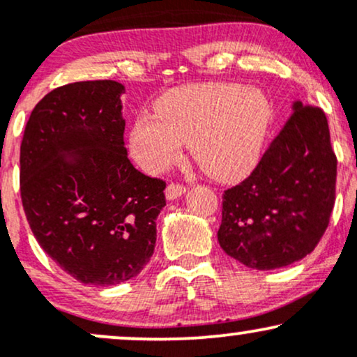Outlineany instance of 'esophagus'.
<instances>
[{"label": "esophagus", "mask_w": 357, "mask_h": 357, "mask_svg": "<svg viewBox=\"0 0 357 357\" xmlns=\"http://www.w3.org/2000/svg\"><path fill=\"white\" fill-rule=\"evenodd\" d=\"M186 190H188V188L181 183H169V184H167V188H166V198L167 199L179 198V196L186 192Z\"/></svg>", "instance_id": "esophagus-1"}]
</instances>
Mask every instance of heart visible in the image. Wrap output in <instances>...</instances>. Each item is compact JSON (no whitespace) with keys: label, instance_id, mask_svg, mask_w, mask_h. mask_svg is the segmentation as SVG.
Masks as SVG:
<instances>
[{"label":"heart","instance_id":"obj_1","mask_svg":"<svg viewBox=\"0 0 357 357\" xmlns=\"http://www.w3.org/2000/svg\"><path fill=\"white\" fill-rule=\"evenodd\" d=\"M268 121V102L255 89L188 85L155 102V116L134 121L129 147L142 169L159 173L178 161L181 144H190L204 173L216 181H238L257 165Z\"/></svg>","mask_w":357,"mask_h":357}]
</instances>
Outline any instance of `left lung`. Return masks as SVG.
<instances>
[{"label": "left lung", "instance_id": "obj_1", "mask_svg": "<svg viewBox=\"0 0 357 357\" xmlns=\"http://www.w3.org/2000/svg\"><path fill=\"white\" fill-rule=\"evenodd\" d=\"M335 176L337 158L326 114L296 102L255 169L223 192L220 247L257 270L302 260L329 225Z\"/></svg>", "mask_w": 357, "mask_h": 357}]
</instances>
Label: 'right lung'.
Here are the masks:
<instances>
[{
    "instance_id": "add662e5",
    "label": "right lung",
    "mask_w": 357,
    "mask_h": 357,
    "mask_svg": "<svg viewBox=\"0 0 357 357\" xmlns=\"http://www.w3.org/2000/svg\"><path fill=\"white\" fill-rule=\"evenodd\" d=\"M122 92L116 80L52 90L35 105L20 147L28 225L45 253L82 284L136 277L153 257L155 218L166 204V181L127 158Z\"/></svg>"
}]
</instances>
